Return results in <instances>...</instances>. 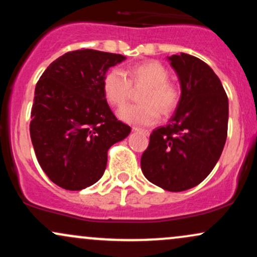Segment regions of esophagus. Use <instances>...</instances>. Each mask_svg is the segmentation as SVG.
<instances>
[{
  "label": "esophagus",
  "mask_w": 257,
  "mask_h": 257,
  "mask_svg": "<svg viewBox=\"0 0 257 257\" xmlns=\"http://www.w3.org/2000/svg\"><path fill=\"white\" fill-rule=\"evenodd\" d=\"M133 132H135V133H140V134H144V135H150V132L147 131V129L138 128V126H134V128H133Z\"/></svg>",
  "instance_id": "esophagus-1"
}]
</instances>
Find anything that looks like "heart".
I'll use <instances>...</instances> for the list:
<instances>
[{
	"label": "heart",
	"mask_w": 257,
	"mask_h": 257,
	"mask_svg": "<svg viewBox=\"0 0 257 257\" xmlns=\"http://www.w3.org/2000/svg\"><path fill=\"white\" fill-rule=\"evenodd\" d=\"M169 72L159 61L150 60L132 65L125 75L118 69H111L102 79V90L107 102L120 107L128 99L131 85H144L139 95L141 104L128 105L118 112L120 119L135 125H150L162 113H170L180 99L179 85L168 78Z\"/></svg>",
	"instance_id": "heart-1"
}]
</instances>
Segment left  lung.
Segmentation results:
<instances>
[{"label":"left lung","mask_w":257,"mask_h":257,"mask_svg":"<svg viewBox=\"0 0 257 257\" xmlns=\"http://www.w3.org/2000/svg\"><path fill=\"white\" fill-rule=\"evenodd\" d=\"M181 87L175 113L150 135L141 170L152 184L181 192L204 180L219 161L227 138L228 99L209 65L193 55L168 57Z\"/></svg>","instance_id":"1"}]
</instances>
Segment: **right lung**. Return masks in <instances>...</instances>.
I'll use <instances>...</instances> for the list:
<instances>
[{
	"instance_id": "1",
	"label": "right lung",
	"mask_w": 257,
	"mask_h": 257,
	"mask_svg": "<svg viewBox=\"0 0 257 257\" xmlns=\"http://www.w3.org/2000/svg\"><path fill=\"white\" fill-rule=\"evenodd\" d=\"M125 57L78 49L59 57L35 88L30 135L38 163L61 188L79 191L95 184L107 151L131 133L116 118L102 90L111 66Z\"/></svg>"
}]
</instances>
